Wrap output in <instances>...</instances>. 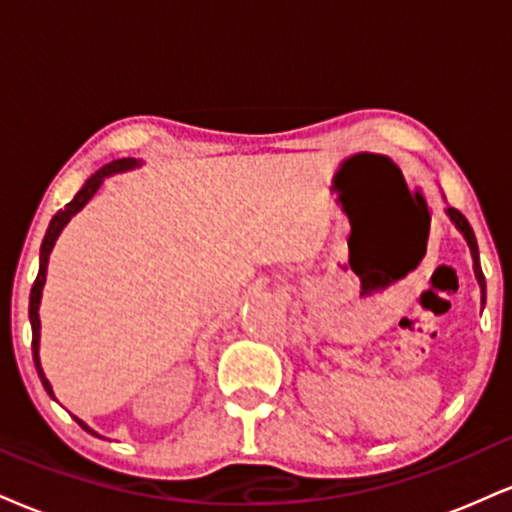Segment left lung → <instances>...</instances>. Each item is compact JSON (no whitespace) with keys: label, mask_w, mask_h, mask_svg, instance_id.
Here are the masks:
<instances>
[{"label":"left lung","mask_w":512,"mask_h":512,"mask_svg":"<svg viewBox=\"0 0 512 512\" xmlns=\"http://www.w3.org/2000/svg\"><path fill=\"white\" fill-rule=\"evenodd\" d=\"M446 214L451 217V221L455 224V229L463 233L467 245H470V252H472V262H474V276H477L479 281V288H482V305L486 303V281H484V274H482V264H479V248H477V238H474V231L470 226V221H467L463 214L458 212L455 207H448Z\"/></svg>","instance_id":"8db88e82"}]
</instances>
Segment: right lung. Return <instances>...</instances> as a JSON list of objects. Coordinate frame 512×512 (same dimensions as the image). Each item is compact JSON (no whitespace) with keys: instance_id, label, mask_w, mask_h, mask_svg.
I'll return each mask as SVG.
<instances>
[{"instance_id":"obj_1","label":"right lung","mask_w":512,"mask_h":512,"mask_svg":"<svg viewBox=\"0 0 512 512\" xmlns=\"http://www.w3.org/2000/svg\"><path fill=\"white\" fill-rule=\"evenodd\" d=\"M135 166H140V162H135V159H131V157H128V159H114L112 164H104L100 171H95V174H92L88 181L83 183V188L78 190L76 197H73L69 205H66L64 209H59V212L52 217V221H49V229L45 233V240H42V248H40V272H38V279H35V283H33V288H30V310H28L30 326H33V362H35V369H38V377L42 381V386H45V391L49 393V398H54V391H52V384L47 381L45 372H42V365H40V315H38L40 298H42V286H45V279H47L49 252H52L54 243H57V238H59V233L64 231V226L69 224L73 214H78L80 209L88 205L90 197L95 195L97 190H100L104 178L112 176V174H121V171H131V169H135ZM54 400H57V398H54ZM76 422L88 434L100 436L97 432H92V429L83 420H78V417H76Z\"/></svg>"}]
</instances>
